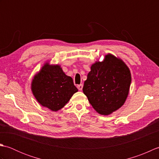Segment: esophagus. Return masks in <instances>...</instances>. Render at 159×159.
Here are the masks:
<instances>
[{"mask_svg": "<svg viewBox=\"0 0 159 159\" xmlns=\"http://www.w3.org/2000/svg\"><path fill=\"white\" fill-rule=\"evenodd\" d=\"M77 87H78V89H79V90L81 91L83 89V84H80V85H79L77 86Z\"/></svg>", "mask_w": 159, "mask_h": 159, "instance_id": "34e87169", "label": "esophagus"}]
</instances>
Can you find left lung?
Instances as JSON below:
<instances>
[{"mask_svg":"<svg viewBox=\"0 0 159 159\" xmlns=\"http://www.w3.org/2000/svg\"><path fill=\"white\" fill-rule=\"evenodd\" d=\"M131 74L122 59L107 54L91 66L83 93L98 113L108 116L124 105L129 93Z\"/></svg>","mask_w":159,"mask_h":159,"instance_id":"8db88e82","label":"left lung"}]
</instances>
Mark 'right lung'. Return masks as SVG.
Segmentation results:
<instances>
[{
    "instance_id": "1",
    "label": "right lung",
    "mask_w": 159,
    "mask_h": 159,
    "mask_svg": "<svg viewBox=\"0 0 159 159\" xmlns=\"http://www.w3.org/2000/svg\"><path fill=\"white\" fill-rule=\"evenodd\" d=\"M31 89L37 101L52 111L61 109L78 92L72 79L64 73L61 66L49 61L33 76Z\"/></svg>"
}]
</instances>
